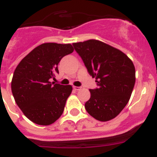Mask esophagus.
I'll list each match as a JSON object with an SVG mask.
<instances>
[{"instance_id": "1", "label": "esophagus", "mask_w": 157, "mask_h": 157, "mask_svg": "<svg viewBox=\"0 0 157 157\" xmlns=\"http://www.w3.org/2000/svg\"><path fill=\"white\" fill-rule=\"evenodd\" d=\"M73 89H74L75 90H81V87H79V86H73Z\"/></svg>"}]
</instances>
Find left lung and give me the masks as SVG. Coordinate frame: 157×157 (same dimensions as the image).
<instances>
[{"label":"left lung","mask_w":157,"mask_h":157,"mask_svg":"<svg viewBox=\"0 0 157 157\" xmlns=\"http://www.w3.org/2000/svg\"><path fill=\"white\" fill-rule=\"evenodd\" d=\"M98 88L90 90L85 109L101 122L114 119L128 103L135 83L132 60L118 48L95 39L73 43Z\"/></svg>","instance_id":"1"}]
</instances>
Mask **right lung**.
<instances>
[{"instance_id": "right-lung-1", "label": "right lung", "mask_w": 157, "mask_h": 157, "mask_svg": "<svg viewBox=\"0 0 157 157\" xmlns=\"http://www.w3.org/2000/svg\"><path fill=\"white\" fill-rule=\"evenodd\" d=\"M74 48L71 44L44 43L22 59L14 71L12 92L26 117L38 125H50L63 114L71 94V85L50 82L59 73L57 65Z\"/></svg>"}]
</instances>
